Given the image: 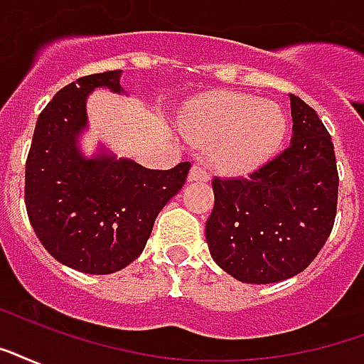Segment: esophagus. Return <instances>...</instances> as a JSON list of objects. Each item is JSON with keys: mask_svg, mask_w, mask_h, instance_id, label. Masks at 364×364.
Returning a JSON list of instances; mask_svg holds the SVG:
<instances>
[{"mask_svg": "<svg viewBox=\"0 0 364 364\" xmlns=\"http://www.w3.org/2000/svg\"><path fill=\"white\" fill-rule=\"evenodd\" d=\"M188 179L191 181H210V171L200 164H194L191 168V173H188Z\"/></svg>", "mask_w": 364, "mask_h": 364, "instance_id": "34e87169", "label": "esophagus"}]
</instances>
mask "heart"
Segmentation results:
<instances>
[{"mask_svg": "<svg viewBox=\"0 0 364 364\" xmlns=\"http://www.w3.org/2000/svg\"><path fill=\"white\" fill-rule=\"evenodd\" d=\"M187 129L198 145L213 149V162L221 170L244 173L279 149L287 133V114L277 102L225 93L193 110Z\"/></svg>", "mask_w": 364, "mask_h": 364, "instance_id": "obj_1", "label": "heart"}]
</instances>
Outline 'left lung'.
I'll return each instance as SVG.
<instances>
[{"label": "left lung", "instance_id": "obj_1", "mask_svg": "<svg viewBox=\"0 0 364 364\" xmlns=\"http://www.w3.org/2000/svg\"><path fill=\"white\" fill-rule=\"evenodd\" d=\"M292 143L246 177H213L206 240L237 281L269 284L301 273L328 240L338 206L332 137L307 102L290 95Z\"/></svg>", "mask_w": 364, "mask_h": 364}]
</instances>
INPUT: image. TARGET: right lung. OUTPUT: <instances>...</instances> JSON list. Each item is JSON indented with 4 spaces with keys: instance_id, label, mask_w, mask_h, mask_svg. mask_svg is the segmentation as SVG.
<instances>
[{
    "instance_id": "right-lung-1",
    "label": "right lung",
    "mask_w": 364,
    "mask_h": 364,
    "mask_svg": "<svg viewBox=\"0 0 364 364\" xmlns=\"http://www.w3.org/2000/svg\"><path fill=\"white\" fill-rule=\"evenodd\" d=\"M122 70L77 77L53 97L36 124L26 158L24 202L43 248L66 267L90 274L120 271L137 259L154 219L185 185L191 162L146 170L133 160L85 158L77 135L95 87H120Z\"/></svg>"
}]
</instances>
